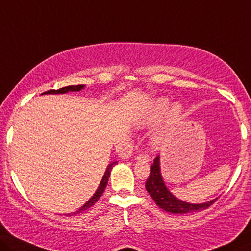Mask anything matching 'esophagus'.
Returning a JSON list of instances; mask_svg holds the SVG:
<instances>
[{"label": "esophagus", "instance_id": "34e87169", "mask_svg": "<svg viewBox=\"0 0 251 251\" xmlns=\"http://www.w3.org/2000/svg\"><path fill=\"white\" fill-rule=\"evenodd\" d=\"M136 159L138 160V161H143V162H149L150 161L149 155L144 154V153H142V154H138Z\"/></svg>", "mask_w": 251, "mask_h": 251}]
</instances>
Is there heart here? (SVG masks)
Listing matches in <instances>:
<instances>
[{"instance_id": "heart-1", "label": "heart", "mask_w": 251, "mask_h": 251, "mask_svg": "<svg viewBox=\"0 0 251 251\" xmlns=\"http://www.w3.org/2000/svg\"><path fill=\"white\" fill-rule=\"evenodd\" d=\"M170 100L167 98H159L153 102L151 106L149 107V109L145 111L143 117H142L141 123L144 125L153 124V123L159 122L160 119L164 117L166 114V119L162 126L155 130L151 136V143L154 147H158L163 142L166 134L168 133L171 127L177 124L180 121L182 116V107L179 103H175L170 107Z\"/></svg>"}]
</instances>
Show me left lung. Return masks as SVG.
Returning <instances> with one entry per match:
<instances>
[{
    "label": "left lung",
    "instance_id": "1",
    "mask_svg": "<svg viewBox=\"0 0 251 251\" xmlns=\"http://www.w3.org/2000/svg\"><path fill=\"white\" fill-rule=\"evenodd\" d=\"M151 173H150L149 178L145 182V188H147L148 193L151 195L152 200L155 201L160 208L163 211L169 213H178V214H185V213H193L197 211H203L207 207L211 206L213 203H215L218 198L206 201V203L201 204H190L186 203L178 200L175 197L173 194L169 192L164 185V181L161 176V171H160V156L158 155L153 161L151 166Z\"/></svg>",
    "mask_w": 251,
    "mask_h": 251
}]
</instances>
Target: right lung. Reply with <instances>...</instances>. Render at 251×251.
Listing matches in <instances>:
<instances>
[{"mask_svg":"<svg viewBox=\"0 0 251 251\" xmlns=\"http://www.w3.org/2000/svg\"><path fill=\"white\" fill-rule=\"evenodd\" d=\"M83 88H84V84L69 85V87H64V88H61V89H58V90H48V91L42 93V95H45V93H66V92H69V91H80V90H82ZM115 164H116V162H113V163H110L109 166L107 167L106 173H104V175H103L102 180H101V182H100L98 189H97V192L93 194V196L90 198V200L87 201V203H85L81 208H78L77 211L73 212V213H69V214H66V215L80 214V213L87 211L88 208H90V207L93 206V205L96 204V201L99 200L100 196H101L102 193L104 192V188H106V186L108 184V178L110 177V170L113 169V167L115 166Z\"/></svg>","mask_w":251,"mask_h":251,"instance_id":"right-lung-1","label":"right lung"}]
</instances>
